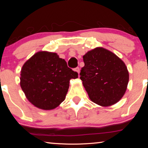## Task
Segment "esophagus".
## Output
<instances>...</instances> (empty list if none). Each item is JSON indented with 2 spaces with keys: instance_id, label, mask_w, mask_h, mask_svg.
<instances>
[{
  "instance_id": "esophagus-1",
  "label": "esophagus",
  "mask_w": 148,
  "mask_h": 148,
  "mask_svg": "<svg viewBox=\"0 0 148 148\" xmlns=\"http://www.w3.org/2000/svg\"><path fill=\"white\" fill-rule=\"evenodd\" d=\"M74 70H75V71H76V72H77V73L79 74V71H80V70H79V67H76V68Z\"/></svg>"
}]
</instances>
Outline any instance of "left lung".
Returning <instances> with one entry per match:
<instances>
[{"mask_svg": "<svg viewBox=\"0 0 148 148\" xmlns=\"http://www.w3.org/2000/svg\"><path fill=\"white\" fill-rule=\"evenodd\" d=\"M83 59L80 79L89 99L102 106L117 103L126 91L129 79L124 62L103 47L88 51Z\"/></svg>", "mask_w": 148, "mask_h": 148, "instance_id": "left-lung-1", "label": "left lung"}]
</instances>
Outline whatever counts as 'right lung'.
Masks as SVG:
<instances>
[{
	"mask_svg": "<svg viewBox=\"0 0 148 148\" xmlns=\"http://www.w3.org/2000/svg\"><path fill=\"white\" fill-rule=\"evenodd\" d=\"M78 77L56 53L39 51L23 64L20 86L29 101L40 109L56 108L64 101L70 80Z\"/></svg>",
	"mask_w": 148,
	"mask_h": 148,
	"instance_id": "add662e5",
	"label": "right lung"
}]
</instances>
